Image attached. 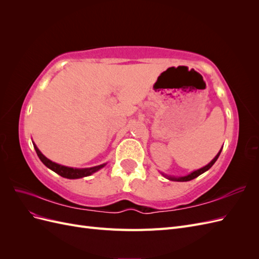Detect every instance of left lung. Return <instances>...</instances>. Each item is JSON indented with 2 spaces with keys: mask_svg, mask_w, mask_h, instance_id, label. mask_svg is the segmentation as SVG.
<instances>
[{
  "mask_svg": "<svg viewBox=\"0 0 259 259\" xmlns=\"http://www.w3.org/2000/svg\"><path fill=\"white\" fill-rule=\"evenodd\" d=\"M221 152H222V149H221V151H219V152L217 153V155L215 156V158L207 164V165H205L204 167H202V168H200V169H197V170L192 171V173H190L189 175H187V176L174 177V176H167V175H164V174H163V175L165 176V177H167V179H169V180H174V182H189V180L194 179V178H197L198 176H200L201 174H203V173H204V171L208 170L211 166H213V164L217 161L218 156H219V154H221Z\"/></svg>",
  "mask_w": 259,
  "mask_h": 259,
  "instance_id": "obj_1",
  "label": "left lung"
}]
</instances>
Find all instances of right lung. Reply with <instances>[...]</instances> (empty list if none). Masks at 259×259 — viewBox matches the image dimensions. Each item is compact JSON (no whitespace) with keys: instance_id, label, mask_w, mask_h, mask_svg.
Returning a JSON list of instances; mask_svg holds the SVG:
<instances>
[{"instance_id":"right-lung-1","label":"right lung","mask_w":259,"mask_h":259,"mask_svg":"<svg viewBox=\"0 0 259 259\" xmlns=\"http://www.w3.org/2000/svg\"><path fill=\"white\" fill-rule=\"evenodd\" d=\"M33 147L36 151V154L40 160L42 161V163L46 167H49L50 169H52L55 173H57L58 175H60L61 177H65L68 179H77V178H82V177H86L90 176L95 171L99 170L100 168H103L106 164H101V165L98 166H94V167H90V168H73V167H68L65 165H60V164L55 163L53 161H51L50 159L46 158V156L38 150V148L35 146V144L33 143Z\"/></svg>"}]
</instances>
